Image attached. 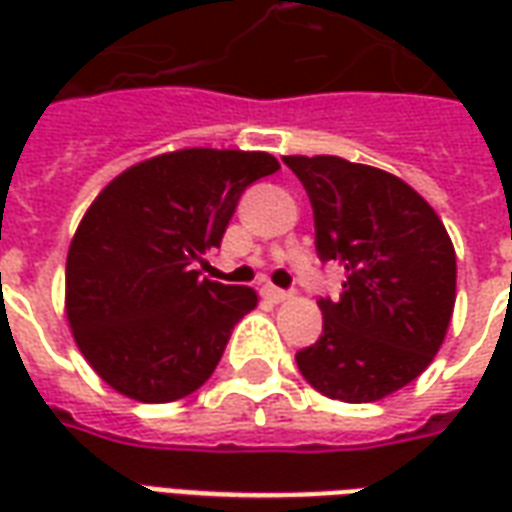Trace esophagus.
<instances>
[{"mask_svg": "<svg viewBox=\"0 0 512 512\" xmlns=\"http://www.w3.org/2000/svg\"><path fill=\"white\" fill-rule=\"evenodd\" d=\"M263 296H266V299H271V301H285V299H290V290H282V288H274V285H266V288H263Z\"/></svg>", "mask_w": 512, "mask_h": 512, "instance_id": "obj_1", "label": "esophagus"}]
</instances>
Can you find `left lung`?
Returning <instances> with one entry per match:
<instances>
[{"label":"left lung","instance_id":"8db88e82","mask_svg":"<svg viewBox=\"0 0 512 512\" xmlns=\"http://www.w3.org/2000/svg\"><path fill=\"white\" fill-rule=\"evenodd\" d=\"M307 191L315 249L340 263V299L323 296V332L296 354L321 395L373 403L411 384L444 343L455 307V249L408 183L337 156L282 158Z\"/></svg>","mask_w":512,"mask_h":512}]
</instances>
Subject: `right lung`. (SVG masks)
Instances as JSON below:
<instances>
[{
  "label": "right lung",
  "instance_id": "right-lung-1",
  "mask_svg": "<svg viewBox=\"0 0 512 512\" xmlns=\"http://www.w3.org/2000/svg\"><path fill=\"white\" fill-rule=\"evenodd\" d=\"M277 169L268 153L189 147L126 169L95 197L68 249L65 312L120 395L169 403L211 378L257 296L194 266L222 244L246 186Z\"/></svg>",
  "mask_w": 512,
  "mask_h": 512
}]
</instances>
